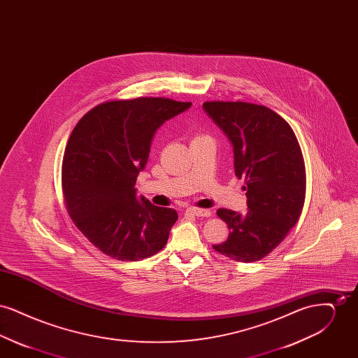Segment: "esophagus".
Segmentation results:
<instances>
[{
	"instance_id": "esophagus-1",
	"label": "esophagus",
	"mask_w": 358,
	"mask_h": 358,
	"mask_svg": "<svg viewBox=\"0 0 358 358\" xmlns=\"http://www.w3.org/2000/svg\"><path fill=\"white\" fill-rule=\"evenodd\" d=\"M187 213L197 216V217H209L212 215V212L209 209H200V208H189Z\"/></svg>"
}]
</instances>
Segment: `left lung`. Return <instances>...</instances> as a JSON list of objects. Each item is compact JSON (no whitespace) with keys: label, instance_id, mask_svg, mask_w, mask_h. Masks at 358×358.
Masks as SVG:
<instances>
[{"label":"left lung","instance_id":"1","mask_svg":"<svg viewBox=\"0 0 358 358\" xmlns=\"http://www.w3.org/2000/svg\"><path fill=\"white\" fill-rule=\"evenodd\" d=\"M205 113L234 148L238 178H244L245 215L219 209L229 236L215 251L252 263L268 255L296 224L306 194V171L298 139L289 123L266 106L205 102Z\"/></svg>","mask_w":358,"mask_h":358}]
</instances>
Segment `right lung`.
<instances>
[{
	"label": "right lung",
	"mask_w": 358,
	"mask_h": 358,
	"mask_svg": "<svg viewBox=\"0 0 358 358\" xmlns=\"http://www.w3.org/2000/svg\"><path fill=\"white\" fill-rule=\"evenodd\" d=\"M190 102L136 98L90 110L69 136L62 168L69 215L103 254L136 262L161 251L178 215L136 199L157 129Z\"/></svg>",
	"instance_id": "add662e5"
}]
</instances>
